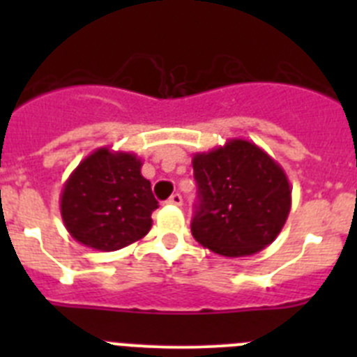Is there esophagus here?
<instances>
[{"label":"esophagus","instance_id":"34e87169","mask_svg":"<svg viewBox=\"0 0 357 357\" xmlns=\"http://www.w3.org/2000/svg\"><path fill=\"white\" fill-rule=\"evenodd\" d=\"M168 204L169 206H176V207H181L182 206V197L178 193L172 195V197L168 198Z\"/></svg>","mask_w":357,"mask_h":357}]
</instances>
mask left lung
Returning <instances> with one entry per match:
<instances>
[{"label":"left lung","instance_id":"obj_1","mask_svg":"<svg viewBox=\"0 0 357 357\" xmlns=\"http://www.w3.org/2000/svg\"><path fill=\"white\" fill-rule=\"evenodd\" d=\"M198 209L191 232L202 247L225 257H247L280 234L291 209L286 172L248 139L193 155Z\"/></svg>","mask_w":357,"mask_h":357}]
</instances>
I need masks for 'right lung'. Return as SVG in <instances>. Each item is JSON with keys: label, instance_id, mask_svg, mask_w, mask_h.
I'll return each mask as SVG.
<instances>
[{"label": "right lung", "instance_id": "1", "mask_svg": "<svg viewBox=\"0 0 357 357\" xmlns=\"http://www.w3.org/2000/svg\"><path fill=\"white\" fill-rule=\"evenodd\" d=\"M132 151L103 146L73 169L61 193V214L73 239L84 247L114 252L139 241L159 207L150 181Z\"/></svg>", "mask_w": 357, "mask_h": 357}]
</instances>
